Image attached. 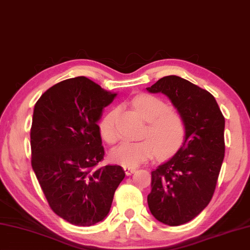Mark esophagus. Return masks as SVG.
Here are the masks:
<instances>
[{"label": "esophagus", "mask_w": 250, "mask_h": 250, "mask_svg": "<svg viewBox=\"0 0 250 250\" xmlns=\"http://www.w3.org/2000/svg\"><path fill=\"white\" fill-rule=\"evenodd\" d=\"M124 170H125V172L126 175H130L133 172H135L136 168H134V167H124Z\"/></svg>", "instance_id": "1"}]
</instances>
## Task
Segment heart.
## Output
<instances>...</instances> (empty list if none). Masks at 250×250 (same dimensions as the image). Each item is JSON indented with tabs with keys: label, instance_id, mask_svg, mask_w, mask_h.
I'll return each mask as SVG.
<instances>
[{
	"label": "heart",
	"instance_id": "obj_1",
	"mask_svg": "<svg viewBox=\"0 0 250 250\" xmlns=\"http://www.w3.org/2000/svg\"><path fill=\"white\" fill-rule=\"evenodd\" d=\"M132 103L147 121L144 135L149 139L139 142H122L111 150V160L124 167H135L145 160L153 158L156 154L166 157L177 151L185 138V124L180 112L169 108L165 101L150 94L136 96ZM117 115L118 109L111 108L99 122L100 134L108 144H114L119 139V132L116 125Z\"/></svg>",
	"mask_w": 250,
	"mask_h": 250
}]
</instances>
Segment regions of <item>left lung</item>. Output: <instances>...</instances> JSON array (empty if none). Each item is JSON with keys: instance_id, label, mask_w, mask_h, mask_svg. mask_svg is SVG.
<instances>
[{"instance_id": "8db88e82", "label": "left lung", "mask_w": 250, "mask_h": 250, "mask_svg": "<svg viewBox=\"0 0 250 250\" xmlns=\"http://www.w3.org/2000/svg\"><path fill=\"white\" fill-rule=\"evenodd\" d=\"M146 90L167 96L185 124L177 153L151 171L147 196L151 214L177 227L198 216L212 198L224 158L226 120L208 91L181 77H164Z\"/></svg>"}]
</instances>
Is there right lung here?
Listing matches in <instances>:
<instances>
[{"instance_id": "1", "label": "right lung", "mask_w": 250, "mask_h": 250, "mask_svg": "<svg viewBox=\"0 0 250 250\" xmlns=\"http://www.w3.org/2000/svg\"><path fill=\"white\" fill-rule=\"evenodd\" d=\"M116 96L77 77L53 85L34 105L32 169L53 211L73 226L103 221L125 179L120 166H100L105 151L97 122Z\"/></svg>"}]
</instances>
